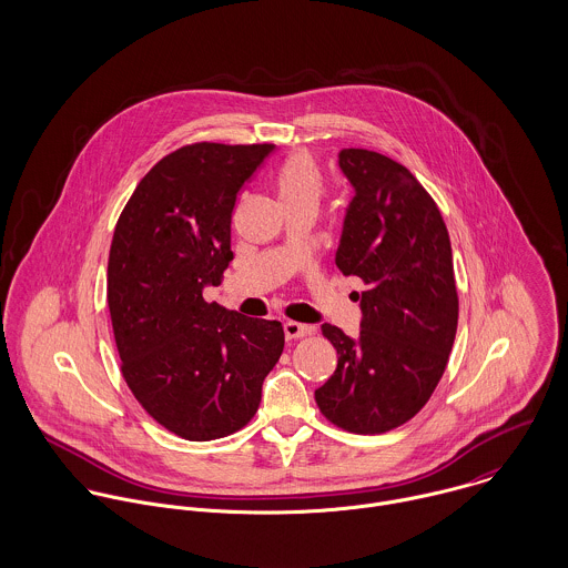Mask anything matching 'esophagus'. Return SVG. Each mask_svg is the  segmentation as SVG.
<instances>
[{
  "mask_svg": "<svg viewBox=\"0 0 568 568\" xmlns=\"http://www.w3.org/2000/svg\"><path fill=\"white\" fill-rule=\"evenodd\" d=\"M284 334L288 341L293 338H304L308 334H313V327L311 325L297 324V322H286L284 324Z\"/></svg>",
  "mask_w": 568,
  "mask_h": 568,
  "instance_id": "1",
  "label": "esophagus"
}]
</instances>
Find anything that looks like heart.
<instances>
[{
	"label": "heart",
	"mask_w": 568,
	"mask_h": 568,
	"mask_svg": "<svg viewBox=\"0 0 568 568\" xmlns=\"http://www.w3.org/2000/svg\"><path fill=\"white\" fill-rule=\"evenodd\" d=\"M273 190L284 210L300 205L315 210L324 194V172L311 153L297 151L277 168Z\"/></svg>",
	"instance_id": "obj_1"
}]
</instances>
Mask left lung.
Wrapping results in <instances>:
<instances>
[{
  "mask_svg": "<svg viewBox=\"0 0 568 568\" xmlns=\"http://www.w3.org/2000/svg\"><path fill=\"white\" fill-rule=\"evenodd\" d=\"M352 181L336 266L361 277V336L324 324L338 363L315 400L325 419L378 435L422 410L442 381L457 334L459 295L453 248L437 203L403 163L343 149Z\"/></svg>",
  "mask_w": 568,
  "mask_h": 568,
  "instance_id": "obj_1",
  "label": "left lung"
}]
</instances>
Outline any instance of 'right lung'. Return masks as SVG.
I'll return each mask as SVG.
<instances>
[{
    "label": "right lung",
    "mask_w": 568,
    "mask_h": 568,
    "mask_svg": "<svg viewBox=\"0 0 568 568\" xmlns=\"http://www.w3.org/2000/svg\"><path fill=\"white\" fill-rule=\"evenodd\" d=\"M273 149L196 142L172 151L138 183L113 232L106 302L122 376L144 410L187 442L246 426L284 349L280 322L203 300L234 260L236 196Z\"/></svg>",
    "instance_id": "1"
}]
</instances>
